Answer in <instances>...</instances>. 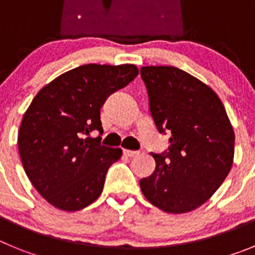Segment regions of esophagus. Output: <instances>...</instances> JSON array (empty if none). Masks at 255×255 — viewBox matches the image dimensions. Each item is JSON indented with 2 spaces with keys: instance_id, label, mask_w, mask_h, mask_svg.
Segmentation results:
<instances>
[{
  "instance_id": "obj_1",
  "label": "esophagus",
  "mask_w": 255,
  "mask_h": 255,
  "mask_svg": "<svg viewBox=\"0 0 255 255\" xmlns=\"http://www.w3.org/2000/svg\"><path fill=\"white\" fill-rule=\"evenodd\" d=\"M139 150H129V149H125L124 150V154L126 155V157H130V158H131V157H136V155H139Z\"/></svg>"
}]
</instances>
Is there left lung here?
Segmentation results:
<instances>
[{"label": "left lung", "instance_id": "8db88e82", "mask_svg": "<svg viewBox=\"0 0 255 255\" xmlns=\"http://www.w3.org/2000/svg\"><path fill=\"white\" fill-rule=\"evenodd\" d=\"M149 112L170 147L152 153L155 170L140 180L144 197L167 213H186L215 194L234 161L235 134L217 94L173 66H143Z\"/></svg>", "mask_w": 255, "mask_h": 255}]
</instances>
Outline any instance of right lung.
Masks as SVG:
<instances>
[{"label": "right lung", "instance_id": "right-lung-1", "mask_svg": "<svg viewBox=\"0 0 255 255\" xmlns=\"http://www.w3.org/2000/svg\"><path fill=\"white\" fill-rule=\"evenodd\" d=\"M135 65L88 64L62 74L38 92L20 125L17 145L26 176L42 197L74 212L100 197L120 148L101 144V108L132 82Z\"/></svg>", "mask_w": 255, "mask_h": 255}]
</instances>
